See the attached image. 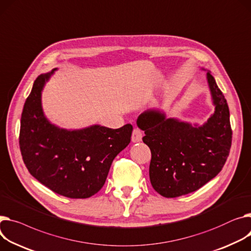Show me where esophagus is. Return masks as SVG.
<instances>
[{
	"instance_id": "34e87169",
	"label": "esophagus",
	"mask_w": 251,
	"mask_h": 251,
	"mask_svg": "<svg viewBox=\"0 0 251 251\" xmlns=\"http://www.w3.org/2000/svg\"><path fill=\"white\" fill-rule=\"evenodd\" d=\"M142 136H143L142 131L139 128H134V130H133V132H132L131 140H132V142H134V143L139 142V141H141Z\"/></svg>"
}]
</instances>
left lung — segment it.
Segmentation results:
<instances>
[{"mask_svg":"<svg viewBox=\"0 0 251 251\" xmlns=\"http://www.w3.org/2000/svg\"><path fill=\"white\" fill-rule=\"evenodd\" d=\"M207 78L215 113L202 127L165 119L146 111L137 119L143 142L151 151L149 177L162 197L176 198L199 190L218 175L230 152L232 129L226 99L210 73Z\"/></svg>","mask_w":251,"mask_h":251,"instance_id":"obj_1","label":"left lung"}]
</instances>
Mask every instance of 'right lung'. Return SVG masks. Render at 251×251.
Returning <instances> with one entry per match:
<instances>
[{"label": "right lung", "mask_w": 251, "mask_h": 251, "mask_svg": "<svg viewBox=\"0 0 251 251\" xmlns=\"http://www.w3.org/2000/svg\"><path fill=\"white\" fill-rule=\"evenodd\" d=\"M51 74L36 78L24 104L22 158L31 176L49 190L71 199L90 198L104 186L113 159L130 143L133 127L68 131L51 125L41 108V91Z\"/></svg>", "instance_id": "1"}]
</instances>
